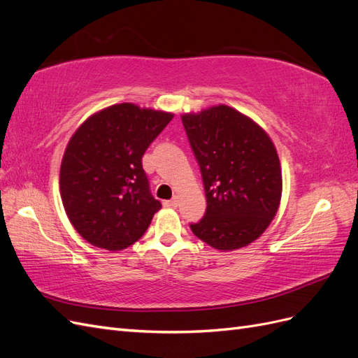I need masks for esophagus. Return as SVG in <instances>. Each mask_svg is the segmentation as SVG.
<instances>
[{
  "mask_svg": "<svg viewBox=\"0 0 358 358\" xmlns=\"http://www.w3.org/2000/svg\"><path fill=\"white\" fill-rule=\"evenodd\" d=\"M178 203H179L178 197H173L171 200H166L162 204H164L166 208H178Z\"/></svg>",
  "mask_w": 358,
  "mask_h": 358,
  "instance_id": "obj_1",
  "label": "esophagus"
}]
</instances>
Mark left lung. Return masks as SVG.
<instances>
[{
	"label": "left lung",
	"mask_w": 358,
	"mask_h": 358,
	"mask_svg": "<svg viewBox=\"0 0 358 358\" xmlns=\"http://www.w3.org/2000/svg\"><path fill=\"white\" fill-rule=\"evenodd\" d=\"M206 192L203 218L189 224L200 241L221 251L246 246L275 218L282 173L272 140L229 106L182 116Z\"/></svg>",
	"instance_id": "left-lung-1"
}]
</instances>
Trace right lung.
<instances>
[{
    "instance_id": "1",
    "label": "right lung",
    "mask_w": 358,
    "mask_h": 358,
    "mask_svg": "<svg viewBox=\"0 0 358 358\" xmlns=\"http://www.w3.org/2000/svg\"><path fill=\"white\" fill-rule=\"evenodd\" d=\"M171 119L122 103L92 115L74 133L59 188L69 220L85 241L121 251L145 234L161 203L150 192L142 158Z\"/></svg>"
}]
</instances>
